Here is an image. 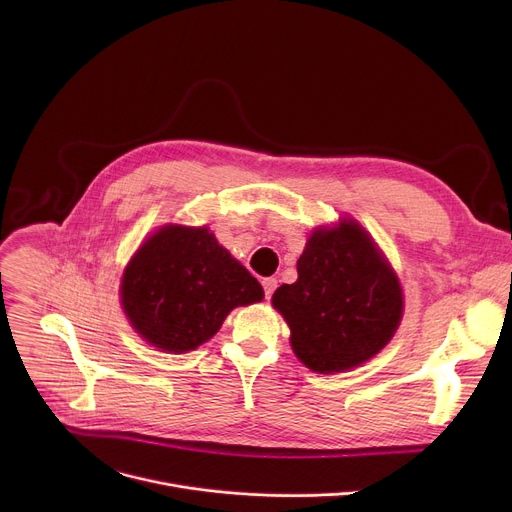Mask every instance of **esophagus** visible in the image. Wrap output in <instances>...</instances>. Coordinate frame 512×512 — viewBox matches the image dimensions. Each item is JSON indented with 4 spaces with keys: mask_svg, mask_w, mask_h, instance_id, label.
Wrapping results in <instances>:
<instances>
[{
    "mask_svg": "<svg viewBox=\"0 0 512 512\" xmlns=\"http://www.w3.org/2000/svg\"><path fill=\"white\" fill-rule=\"evenodd\" d=\"M261 283H263V291H265V300H271L273 291L277 287V279L275 277H265Z\"/></svg>",
    "mask_w": 512,
    "mask_h": 512,
    "instance_id": "34e87169",
    "label": "esophagus"
}]
</instances>
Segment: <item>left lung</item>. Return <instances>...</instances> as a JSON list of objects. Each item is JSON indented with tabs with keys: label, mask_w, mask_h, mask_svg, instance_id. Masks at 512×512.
I'll list each match as a JSON object with an SVG mask.
<instances>
[{
	"label": "left lung",
	"mask_w": 512,
	"mask_h": 512,
	"mask_svg": "<svg viewBox=\"0 0 512 512\" xmlns=\"http://www.w3.org/2000/svg\"><path fill=\"white\" fill-rule=\"evenodd\" d=\"M291 348L314 373H344L379 354L403 316L397 273L354 218L316 229L298 259V281L271 298Z\"/></svg>",
	"instance_id": "8db88e82"
}]
</instances>
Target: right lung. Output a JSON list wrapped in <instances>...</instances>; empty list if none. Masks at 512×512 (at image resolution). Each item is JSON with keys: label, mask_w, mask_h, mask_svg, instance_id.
<instances>
[{"label": "right lung", "mask_w": 512, "mask_h": 512, "mask_svg": "<svg viewBox=\"0 0 512 512\" xmlns=\"http://www.w3.org/2000/svg\"><path fill=\"white\" fill-rule=\"evenodd\" d=\"M261 300V283L206 227H162L135 251L121 279L133 330L174 354L198 348L231 310Z\"/></svg>", "instance_id": "obj_1"}]
</instances>
